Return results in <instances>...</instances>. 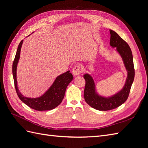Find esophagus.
<instances>
[{"label": "esophagus", "mask_w": 148, "mask_h": 148, "mask_svg": "<svg viewBox=\"0 0 148 148\" xmlns=\"http://www.w3.org/2000/svg\"><path fill=\"white\" fill-rule=\"evenodd\" d=\"M72 73L75 76L79 75L80 73H82L81 69H80V66L79 65H76L73 67L72 69Z\"/></svg>", "instance_id": "esophagus-1"}]
</instances>
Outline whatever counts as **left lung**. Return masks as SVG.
<instances>
[{"label": "left lung", "mask_w": 148, "mask_h": 148, "mask_svg": "<svg viewBox=\"0 0 148 148\" xmlns=\"http://www.w3.org/2000/svg\"><path fill=\"white\" fill-rule=\"evenodd\" d=\"M110 45L116 48L115 51L123 60L124 66L127 71V77L123 87L114 95L110 96H102L98 94L93 78L88 73L83 77L86 81L84 97L87 104L92 108L98 110H109L119 107L127 101L135 78L133 55L128 44L121 38L114 31L110 29Z\"/></svg>", "instance_id": "left-lung-1"}]
</instances>
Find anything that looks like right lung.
Instances as JSON below:
<instances>
[{"label":"right lung","mask_w":148,"mask_h":148,"mask_svg":"<svg viewBox=\"0 0 148 148\" xmlns=\"http://www.w3.org/2000/svg\"><path fill=\"white\" fill-rule=\"evenodd\" d=\"M23 40L20 42L18 47L16 56L12 66V73L15 87L17 95L20 99L31 109L36 110L43 111L50 110L55 109L59 106L63 100L66 87L72 81L73 77L70 72V70L62 73L56 78L51 86L41 96L31 98L24 96L19 91L18 88L16 78V69L18 61L20 60L21 49Z\"/></svg>","instance_id":"add662e5"}]
</instances>
